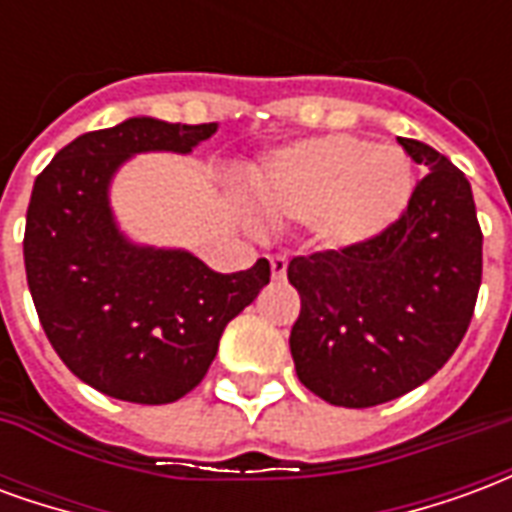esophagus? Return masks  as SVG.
<instances>
[{"label":"esophagus","mask_w":512,"mask_h":512,"mask_svg":"<svg viewBox=\"0 0 512 512\" xmlns=\"http://www.w3.org/2000/svg\"><path fill=\"white\" fill-rule=\"evenodd\" d=\"M271 274H274V279H285V274H288V260L282 255L271 257Z\"/></svg>","instance_id":"obj_1"}]
</instances>
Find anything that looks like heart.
<instances>
[{
    "label": "heart",
    "instance_id": "1",
    "mask_svg": "<svg viewBox=\"0 0 512 512\" xmlns=\"http://www.w3.org/2000/svg\"><path fill=\"white\" fill-rule=\"evenodd\" d=\"M414 167L400 147L356 136H323L279 150L252 175V194L271 219L310 222L334 249L373 241L406 211Z\"/></svg>",
    "mask_w": 512,
    "mask_h": 512
}]
</instances>
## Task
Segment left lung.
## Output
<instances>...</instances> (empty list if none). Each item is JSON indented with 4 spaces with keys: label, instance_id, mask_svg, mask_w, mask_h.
I'll use <instances>...</instances> for the list:
<instances>
[{
    "label": "left lung",
    "instance_id": "1",
    "mask_svg": "<svg viewBox=\"0 0 512 512\" xmlns=\"http://www.w3.org/2000/svg\"><path fill=\"white\" fill-rule=\"evenodd\" d=\"M428 169L406 211L373 241L293 257L301 296L296 376L332 406L370 408L436 376L461 345L483 279L472 186L425 142L397 139Z\"/></svg>",
    "mask_w": 512,
    "mask_h": 512
}]
</instances>
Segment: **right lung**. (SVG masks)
I'll use <instances>...</instances> for the list:
<instances>
[{
    "instance_id": "obj_1",
    "label": "right lung",
    "mask_w": 512,
    "mask_h": 512,
    "mask_svg": "<svg viewBox=\"0 0 512 512\" xmlns=\"http://www.w3.org/2000/svg\"><path fill=\"white\" fill-rule=\"evenodd\" d=\"M216 123L131 117L73 139L38 175L24 230L27 285L65 367L117 400L161 406L200 384L224 326L268 285L271 266L219 274L183 249L117 230L109 183L134 153H189Z\"/></svg>"
}]
</instances>
